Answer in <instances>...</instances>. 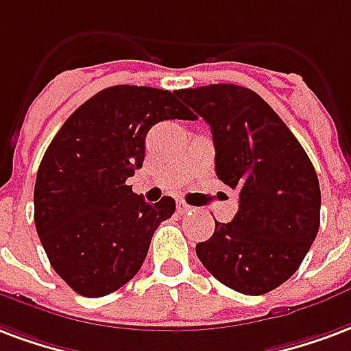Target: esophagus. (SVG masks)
Masks as SVG:
<instances>
[{
  "label": "esophagus",
  "instance_id": "obj_1",
  "mask_svg": "<svg viewBox=\"0 0 351 351\" xmlns=\"http://www.w3.org/2000/svg\"><path fill=\"white\" fill-rule=\"evenodd\" d=\"M176 210H178V214H188V212L193 210V206H189V204H186L184 201H178L176 202Z\"/></svg>",
  "mask_w": 351,
  "mask_h": 351
}]
</instances>
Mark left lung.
Returning a JSON list of instances; mask_svg holds the SVG:
<instances>
[{"instance_id": "8db88e82", "label": "left lung", "mask_w": 351, "mask_h": 351, "mask_svg": "<svg viewBox=\"0 0 351 351\" xmlns=\"http://www.w3.org/2000/svg\"><path fill=\"white\" fill-rule=\"evenodd\" d=\"M212 130L215 175L240 191L230 223L197 243L202 266L225 287L261 295L300 268L320 227V184L300 141L255 90L214 83L176 90Z\"/></svg>"}]
</instances>
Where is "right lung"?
I'll return each instance as SVG.
<instances>
[{
  "mask_svg": "<svg viewBox=\"0 0 351 351\" xmlns=\"http://www.w3.org/2000/svg\"><path fill=\"white\" fill-rule=\"evenodd\" d=\"M193 117L176 90L113 85L82 104L44 152L35 227L51 268L77 294L102 298L139 271L175 199L149 204L126 184L154 124Z\"/></svg>",
  "mask_w": 351,
  "mask_h": 351,
  "instance_id": "right-lung-1",
  "label": "right lung"
}]
</instances>
